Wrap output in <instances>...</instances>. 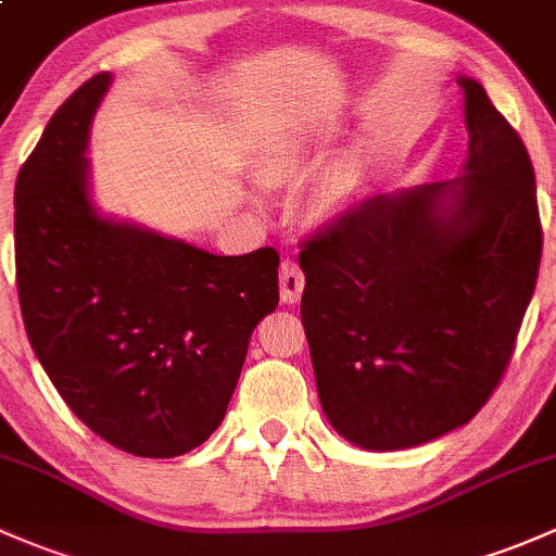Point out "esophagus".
Segmentation results:
<instances>
[{
	"mask_svg": "<svg viewBox=\"0 0 556 556\" xmlns=\"http://www.w3.org/2000/svg\"><path fill=\"white\" fill-rule=\"evenodd\" d=\"M278 283H280V302H283V305H294V302H300L302 289H305V276H302L296 262L291 260L280 262Z\"/></svg>",
	"mask_w": 556,
	"mask_h": 556,
	"instance_id": "34e87169",
	"label": "esophagus"
}]
</instances>
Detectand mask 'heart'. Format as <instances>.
Here are the masks:
<instances>
[{"mask_svg": "<svg viewBox=\"0 0 556 556\" xmlns=\"http://www.w3.org/2000/svg\"><path fill=\"white\" fill-rule=\"evenodd\" d=\"M316 163V144L305 134L283 130L267 139L251 157V174L260 185L278 187L302 179ZM362 181V160L353 157L320 176L313 187L302 194V214L311 225H326L337 219L351 205L353 194Z\"/></svg>", "mask_w": 556, "mask_h": 556, "instance_id": "1", "label": "heart"}]
</instances>
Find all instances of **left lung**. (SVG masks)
I'll return each instance as SVG.
<instances>
[{
	"mask_svg": "<svg viewBox=\"0 0 556 556\" xmlns=\"http://www.w3.org/2000/svg\"><path fill=\"white\" fill-rule=\"evenodd\" d=\"M457 85L460 176L375 194L300 254L320 406L362 450L417 447L466 426L501 382L535 289L530 154L477 79Z\"/></svg>",
	"mask_w": 556,
	"mask_h": 556,
	"instance_id": "left-lung-1",
	"label": "left lung"
}]
</instances>
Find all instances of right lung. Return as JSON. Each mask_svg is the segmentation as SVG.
Masks as SVG:
<instances>
[{
    "instance_id": "obj_1",
    "label": "right lung",
    "mask_w": 556,
    "mask_h": 556,
    "mask_svg": "<svg viewBox=\"0 0 556 556\" xmlns=\"http://www.w3.org/2000/svg\"><path fill=\"white\" fill-rule=\"evenodd\" d=\"M101 72L50 117L15 181L23 324L68 409L117 450L176 457L225 420L254 326L278 305V254L216 256L90 198Z\"/></svg>"
}]
</instances>
